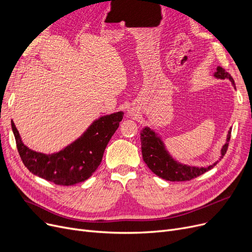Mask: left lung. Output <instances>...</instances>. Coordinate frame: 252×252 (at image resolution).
Wrapping results in <instances>:
<instances>
[{
    "mask_svg": "<svg viewBox=\"0 0 252 252\" xmlns=\"http://www.w3.org/2000/svg\"><path fill=\"white\" fill-rule=\"evenodd\" d=\"M214 77L219 79H229L233 85L235 86V82L232 76L227 71L219 66L215 71ZM231 138V130L229 131L226 136V142L224 143L223 148L221 149V157L225 155L229 147V141ZM140 141H141V154L142 159L148 165L149 168L159 177L166 179L170 182H187L190 179L196 178L217 165L214 163L208 167H190L187 165H182L174 161L169 154L166 152L162 140L156 135L153 130L149 127H146L140 133Z\"/></svg>",
    "mask_w": 252,
    "mask_h": 252,
    "instance_id": "left-lung-1",
    "label": "left lung"
}]
</instances>
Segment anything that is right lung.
<instances>
[{"label": "right lung", "instance_id": "obj_1", "mask_svg": "<svg viewBox=\"0 0 252 252\" xmlns=\"http://www.w3.org/2000/svg\"><path fill=\"white\" fill-rule=\"evenodd\" d=\"M122 119V112L99 118L80 138L52 155L30 150L21 141L13 121L11 126L20 158L32 173L58 186H73L86 181L97 169L107 143Z\"/></svg>", "mask_w": 252, "mask_h": 252}]
</instances>
